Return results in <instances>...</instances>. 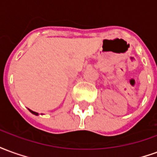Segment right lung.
Instances as JSON below:
<instances>
[{"mask_svg":"<svg viewBox=\"0 0 157 157\" xmlns=\"http://www.w3.org/2000/svg\"><path fill=\"white\" fill-rule=\"evenodd\" d=\"M29 111H30V112L32 113L33 114H34V115H36V116H38V115H39V113H38L34 112V111H33V110H31V109H29Z\"/></svg>","mask_w":157,"mask_h":157,"instance_id":"add662e5","label":"right lung"}]
</instances>
